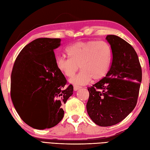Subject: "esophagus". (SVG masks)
<instances>
[{"mask_svg":"<svg viewBox=\"0 0 150 150\" xmlns=\"http://www.w3.org/2000/svg\"><path fill=\"white\" fill-rule=\"evenodd\" d=\"M80 88H81V87L78 86H76V85L73 86V90H74V91H77Z\"/></svg>","mask_w":150,"mask_h":150,"instance_id":"esophagus-1","label":"esophagus"}]
</instances>
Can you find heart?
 Here are the masks:
<instances>
[{"label": "heart", "instance_id": "b5f03b06", "mask_svg": "<svg viewBox=\"0 0 150 150\" xmlns=\"http://www.w3.org/2000/svg\"><path fill=\"white\" fill-rule=\"evenodd\" d=\"M69 58L57 56V68L68 77L74 75L79 69L82 71L70 79L69 82L75 85H84L91 79L98 81L106 77L109 71L112 58V51L109 44L100 41L89 40L78 42L66 50Z\"/></svg>", "mask_w": 150, "mask_h": 150}]
</instances>
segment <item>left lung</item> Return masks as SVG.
Returning <instances> with one entry per match:
<instances>
[{"mask_svg":"<svg viewBox=\"0 0 150 150\" xmlns=\"http://www.w3.org/2000/svg\"><path fill=\"white\" fill-rule=\"evenodd\" d=\"M106 39L112 51V62L106 77L88 87L89 116L100 126L120 122L134 109L142 81V69L134 48L120 37Z\"/></svg>","mask_w":150,"mask_h":150,"instance_id":"obj_1","label":"left lung"}]
</instances>
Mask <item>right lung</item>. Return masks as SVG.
<instances>
[{"label":"right lung","mask_w":150,"mask_h":150,"mask_svg":"<svg viewBox=\"0 0 150 150\" xmlns=\"http://www.w3.org/2000/svg\"><path fill=\"white\" fill-rule=\"evenodd\" d=\"M60 39L39 38L25 46L16 59L11 76V98L18 115L37 129L51 128L62 119V109L73 87L55 64L54 50ZM45 118L41 120L40 115Z\"/></svg>","instance_id":"1"}]
</instances>
